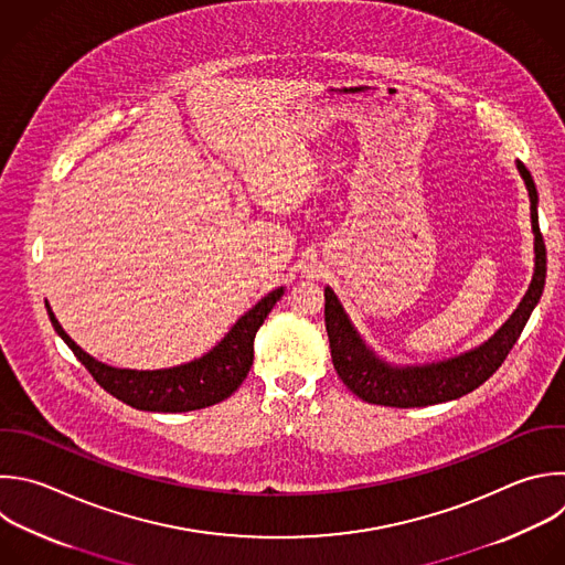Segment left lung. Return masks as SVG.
<instances>
[{
	"instance_id": "left-lung-1",
	"label": "left lung",
	"mask_w": 565,
	"mask_h": 565,
	"mask_svg": "<svg viewBox=\"0 0 565 565\" xmlns=\"http://www.w3.org/2000/svg\"><path fill=\"white\" fill-rule=\"evenodd\" d=\"M516 170L527 188L530 222L534 235V273L532 281L505 319V323L483 343L428 363H393L374 352L361 332L350 321L339 297L330 286L323 288L326 297V330L330 339V354L341 382L363 402L391 408H422L459 399L486 380H490L516 343L523 326L536 308L545 286V244L539 231V193L530 170L516 159Z\"/></svg>"
}]
</instances>
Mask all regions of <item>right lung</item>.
I'll return each mask as SVG.
<instances>
[{"mask_svg":"<svg viewBox=\"0 0 565 565\" xmlns=\"http://www.w3.org/2000/svg\"><path fill=\"white\" fill-rule=\"evenodd\" d=\"M284 290L286 288L279 286L262 297L206 354L159 370L115 367L90 356L66 334L49 303L46 310L55 332L66 341L106 393L146 413H188L220 404L242 386L253 365L255 334L273 306L281 299Z\"/></svg>","mask_w":565,"mask_h":565,"instance_id":"right-lung-1","label":"right lung"}]
</instances>
